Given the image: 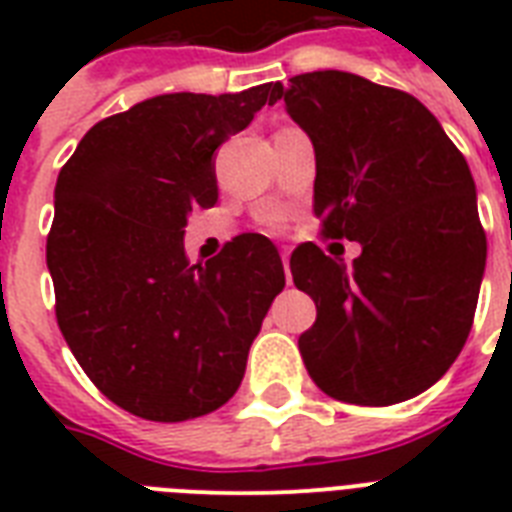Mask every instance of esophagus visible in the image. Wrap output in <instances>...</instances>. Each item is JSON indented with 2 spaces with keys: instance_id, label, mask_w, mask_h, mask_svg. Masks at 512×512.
Wrapping results in <instances>:
<instances>
[{
  "instance_id": "obj_1",
  "label": "esophagus",
  "mask_w": 512,
  "mask_h": 512,
  "mask_svg": "<svg viewBox=\"0 0 512 512\" xmlns=\"http://www.w3.org/2000/svg\"><path fill=\"white\" fill-rule=\"evenodd\" d=\"M281 263H284V271H287V279H292V276H289V249H281Z\"/></svg>"
}]
</instances>
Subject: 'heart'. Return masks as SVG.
Masks as SVG:
<instances>
[{"instance_id": "obj_1", "label": "heart", "mask_w": 512, "mask_h": 512, "mask_svg": "<svg viewBox=\"0 0 512 512\" xmlns=\"http://www.w3.org/2000/svg\"><path fill=\"white\" fill-rule=\"evenodd\" d=\"M281 223H284V215H279V212L268 217V228H273V231H276V228H281Z\"/></svg>"}]
</instances>
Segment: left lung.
I'll return each mask as SVG.
<instances>
[{"instance_id": "left-lung-1", "label": "left lung", "mask_w": 512, "mask_h": 512, "mask_svg": "<svg viewBox=\"0 0 512 512\" xmlns=\"http://www.w3.org/2000/svg\"><path fill=\"white\" fill-rule=\"evenodd\" d=\"M316 148L313 212L327 239L361 244L353 268L303 244L295 287L316 303L300 335L327 396L390 406L428 390L460 356L486 265L476 183L420 100L345 71L273 84Z\"/></svg>"}]
</instances>
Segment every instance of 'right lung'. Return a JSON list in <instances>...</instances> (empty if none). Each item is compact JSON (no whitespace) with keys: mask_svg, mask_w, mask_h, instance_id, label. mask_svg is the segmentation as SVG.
<instances>
[{"mask_svg":"<svg viewBox=\"0 0 512 512\" xmlns=\"http://www.w3.org/2000/svg\"><path fill=\"white\" fill-rule=\"evenodd\" d=\"M276 103L273 84L236 95L172 92L98 122L55 185L47 268L55 319L84 374L124 412L183 422L220 409L284 265L244 233L191 265L188 212L215 207L212 154Z\"/></svg>","mask_w":512,"mask_h":512,"instance_id":"1","label":"right lung"}]
</instances>
